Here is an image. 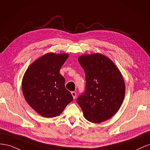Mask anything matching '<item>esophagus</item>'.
Instances as JSON below:
<instances>
[{
    "label": "esophagus",
    "instance_id": "34e87169",
    "mask_svg": "<svg viewBox=\"0 0 150 150\" xmlns=\"http://www.w3.org/2000/svg\"><path fill=\"white\" fill-rule=\"evenodd\" d=\"M71 95H72L73 97H74V99H75L76 95V93L75 91H73V92H71Z\"/></svg>",
    "mask_w": 150,
    "mask_h": 150
}]
</instances>
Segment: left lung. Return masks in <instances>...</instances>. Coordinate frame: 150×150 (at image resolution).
<instances>
[{"mask_svg": "<svg viewBox=\"0 0 150 150\" xmlns=\"http://www.w3.org/2000/svg\"><path fill=\"white\" fill-rule=\"evenodd\" d=\"M79 62L85 74V88L76 99L85 119L100 123L113 116L125 94L122 75L110 59L100 53L81 55Z\"/></svg>", "mask_w": 150, "mask_h": 150, "instance_id": "8db88e82", "label": "left lung"}]
</instances>
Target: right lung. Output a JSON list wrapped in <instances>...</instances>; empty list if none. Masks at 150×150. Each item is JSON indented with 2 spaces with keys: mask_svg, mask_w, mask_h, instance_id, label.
Returning a JSON list of instances; mask_svg holds the SVG:
<instances>
[{
  "mask_svg": "<svg viewBox=\"0 0 150 150\" xmlns=\"http://www.w3.org/2000/svg\"><path fill=\"white\" fill-rule=\"evenodd\" d=\"M68 57V54H46L33 62L24 75L22 89L25 99L42 117L57 116L74 99L59 74Z\"/></svg>",
  "mask_w": 150,
  "mask_h": 150,
  "instance_id": "add662e5",
  "label": "right lung"
}]
</instances>
